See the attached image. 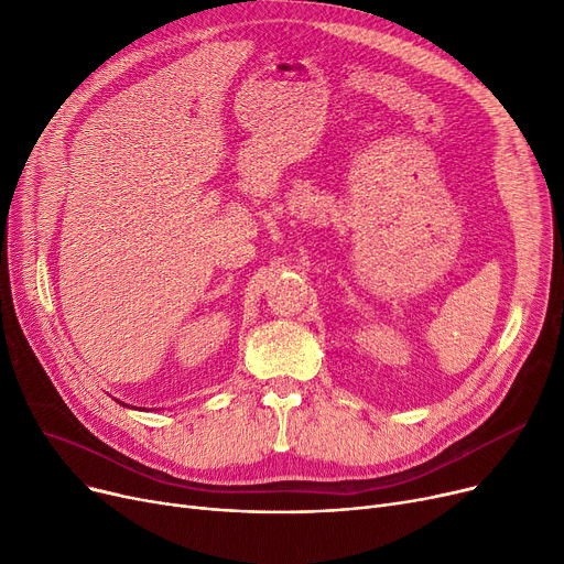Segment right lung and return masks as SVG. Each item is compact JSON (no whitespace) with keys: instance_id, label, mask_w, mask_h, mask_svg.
Listing matches in <instances>:
<instances>
[{"instance_id":"1","label":"right lung","mask_w":564,"mask_h":564,"mask_svg":"<svg viewBox=\"0 0 564 564\" xmlns=\"http://www.w3.org/2000/svg\"><path fill=\"white\" fill-rule=\"evenodd\" d=\"M123 406H126V404H123Z\"/></svg>"}]
</instances>
